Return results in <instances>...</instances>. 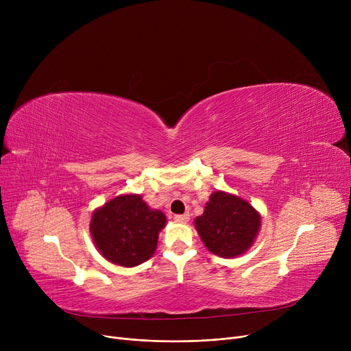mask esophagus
<instances>
[{
    "label": "esophagus",
    "instance_id": "obj_1",
    "mask_svg": "<svg viewBox=\"0 0 351 351\" xmlns=\"http://www.w3.org/2000/svg\"><path fill=\"white\" fill-rule=\"evenodd\" d=\"M173 219H175V222H178V223H188L191 216L188 213H185V215H176Z\"/></svg>",
    "mask_w": 351,
    "mask_h": 351
}]
</instances>
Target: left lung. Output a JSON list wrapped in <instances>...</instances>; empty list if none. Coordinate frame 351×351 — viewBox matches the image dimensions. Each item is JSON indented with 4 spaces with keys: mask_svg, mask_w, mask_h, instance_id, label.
<instances>
[{
    "mask_svg": "<svg viewBox=\"0 0 351 351\" xmlns=\"http://www.w3.org/2000/svg\"><path fill=\"white\" fill-rule=\"evenodd\" d=\"M195 228L210 253L230 259L253 246L262 228V216L246 199L215 191L204 213L195 219Z\"/></svg>",
    "mask_w": 351,
    "mask_h": 351,
    "instance_id": "left-lung-1",
    "label": "left lung"
}]
</instances>
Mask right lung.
Segmentation results:
<instances>
[{
    "instance_id": "add662e5",
    "label": "right lung",
    "mask_w": 351,
    "mask_h": 351,
    "mask_svg": "<svg viewBox=\"0 0 351 351\" xmlns=\"http://www.w3.org/2000/svg\"><path fill=\"white\" fill-rule=\"evenodd\" d=\"M166 216L151 209L141 195L108 200L90 216L89 232L98 252L110 263L135 267L154 256Z\"/></svg>"
}]
</instances>
